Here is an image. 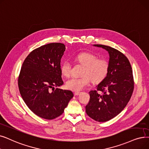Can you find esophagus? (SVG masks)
I'll return each mask as SVG.
<instances>
[{
  "instance_id": "esophagus-1",
  "label": "esophagus",
  "mask_w": 149,
  "mask_h": 149,
  "mask_svg": "<svg viewBox=\"0 0 149 149\" xmlns=\"http://www.w3.org/2000/svg\"><path fill=\"white\" fill-rule=\"evenodd\" d=\"M80 92H75L74 93V95H78L80 94Z\"/></svg>"
}]
</instances>
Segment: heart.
<instances>
[{
  "instance_id": "1",
  "label": "heart",
  "mask_w": 149,
  "mask_h": 149,
  "mask_svg": "<svg viewBox=\"0 0 149 149\" xmlns=\"http://www.w3.org/2000/svg\"><path fill=\"white\" fill-rule=\"evenodd\" d=\"M76 61L84 66L80 78H71L66 82L67 89L79 92L88 86L93 81L99 83L104 80L109 68V62L102 58H98L95 55L89 52H82L75 57ZM60 70L61 74L69 77L71 73V64L69 61L62 63Z\"/></svg>"
}]
</instances>
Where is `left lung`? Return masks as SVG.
<instances>
[{
    "label": "left lung",
    "instance_id": "8db88e82",
    "mask_svg": "<svg viewBox=\"0 0 149 149\" xmlns=\"http://www.w3.org/2000/svg\"><path fill=\"white\" fill-rule=\"evenodd\" d=\"M94 46L108 51L109 68L97 89L89 93L86 113L96 121L106 122L118 115L130 100L134 89L133 71L130 61L120 51L105 45Z\"/></svg>",
    "mask_w": 149,
    "mask_h": 149
}]
</instances>
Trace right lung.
Here are the masks:
<instances>
[{
  "label": "right lung",
  "instance_id": "1",
  "mask_svg": "<svg viewBox=\"0 0 149 149\" xmlns=\"http://www.w3.org/2000/svg\"><path fill=\"white\" fill-rule=\"evenodd\" d=\"M66 47L55 42L44 45L25 59L18 78L19 92L25 104L39 117L52 120L61 115L74 97L63 85L61 59Z\"/></svg>",
  "mask_w": 149,
  "mask_h": 149
}]
</instances>
